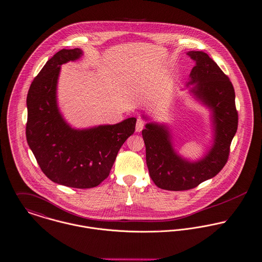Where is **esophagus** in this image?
Segmentation results:
<instances>
[{
  "label": "esophagus",
  "instance_id": "34e87169",
  "mask_svg": "<svg viewBox=\"0 0 262 262\" xmlns=\"http://www.w3.org/2000/svg\"><path fill=\"white\" fill-rule=\"evenodd\" d=\"M145 124H146V121L143 118H138L137 119V124H136V132L137 133L142 132L144 126H145Z\"/></svg>",
  "mask_w": 262,
  "mask_h": 262
}]
</instances>
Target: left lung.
Here are the masks:
<instances>
[{"label": "left lung", "instance_id": "obj_1", "mask_svg": "<svg viewBox=\"0 0 262 262\" xmlns=\"http://www.w3.org/2000/svg\"><path fill=\"white\" fill-rule=\"evenodd\" d=\"M195 66L190 72L191 92L212 109L215 126L214 144L203 160L190 163L179 157L170 143L169 132L149 123L142 132L150 176L159 188L188 190L214 177L226 165L232 140L238 127L235 91L229 77L204 52L187 53Z\"/></svg>", "mask_w": 262, "mask_h": 262}]
</instances>
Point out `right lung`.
I'll use <instances>...</instances> for the list:
<instances>
[{"label": "right lung", "instance_id": "right-lung-1", "mask_svg": "<svg viewBox=\"0 0 262 262\" xmlns=\"http://www.w3.org/2000/svg\"><path fill=\"white\" fill-rule=\"evenodd\" d=\"M81 54L79 49L57 52L34 78L27 94L26 139L48 178L84 189L108 177L119 149L135 133L137 118L83 130L66 123L56 106L57 77L60 64Z\"/></svg>", "mask_w": 262, "mask_h": 262}]
</instances>
